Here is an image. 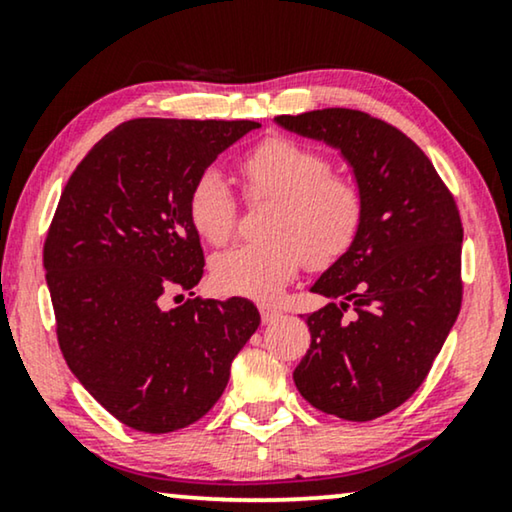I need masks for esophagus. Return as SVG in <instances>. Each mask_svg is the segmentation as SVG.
Returning <instances> with one entry per match:
<instances>
[{"instance_id":"34e87169","label":"esophagus","mask_w":512,"mask_h":512,"mask_svg":"<svg viewBox=\"0 0 512 512\" xmlns=\"http://www.w3.org/2000/svg\"><path fill=\"white\" fill-rule=\"evenodd\" d=\"M279 317H282V312L275 310V307L261 305V321H263V324H272V321H277Z\"/></svg>"}]
</instances>
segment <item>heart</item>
<instances>
[{
    "instance_id": "heart-1",
    "label": "heart",
    "mask_w": 512,
    "mask_h": 512,
    "mask_svg": "<svg viewBox=\"0 0 512 512\" xmlns=\"http://www.w3.org/2000/svg\"><path fill=\"white\" fill-rule=\"evenodd\" d=\"M251 200H272L263 233L212 261L216 291L254 300L275 298L300 263L326 268L347 254L363 221V198L354 181L331 174V163L291 137H268L240 160ZM191 226L209 244L226 242L237 221V198L226 177L209 167L186 198Z\"/></svg>"
}]
</instances>
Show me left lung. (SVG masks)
<instances>
[{
  "label": "left lung",
  "mask_w": 512,
  "mask_h": 512,
  "mask_svg": "<svg viewBox=\"0 0 512 512\" xmlns=\"http://www.w3.org/2000/svg\"><path fill=\"white\" fill-rule=\"evenodd\" d=\"M275 121L338 149L363 198L352 249L310 289L331 303L307 314L312 342L293 382L326 415L370 422L415 394L457 321L459 209L424 151L380 118L317 109Z\"/></svg>",
  "instance_id": "obj_1"
}]
</instances>
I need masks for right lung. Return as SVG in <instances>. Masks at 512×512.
<instances>
[{"label": "right lung", "mask_w": 512, "mask_h": 512, "mask_svg": "<svg viewBox=\"0 0 512 512\" xmlns=\"http://www.w3.org/2000/svg\"><path fill=\"white\" fill-rule=\"evenodd\" d=\"M256 121L135 118L76 165L44 242L46 284L67 366L118 422L170 433L198 422L261 324L247 298L165 310L200 282L205 254L186 198Z\"/></svg>", "instance_id": "obj_1"}]
</instances>
